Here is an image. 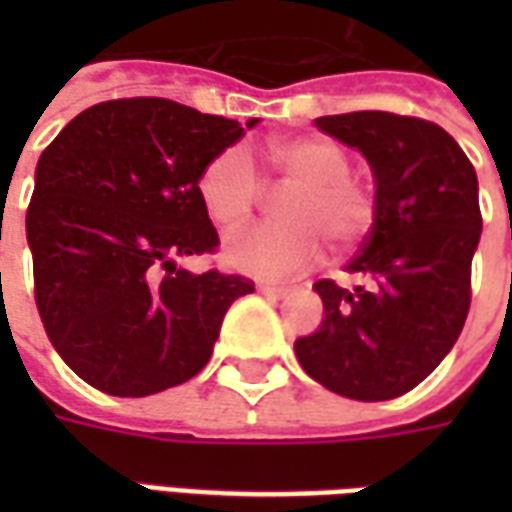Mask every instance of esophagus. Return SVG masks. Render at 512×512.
Returning <instances> with one entry per match:
<instances>
[{
  "mask_svg": "<svg viewBox=\"0 0 512 512\" xmlns=\"http://www.w3.org/2000/svg\"><path fill=\"white\" fill-rule=\"evenodd\" d=\"M257 290H260V293H266V296H271V299H282V296H288V288H285V285H268V282H260Z\"/></svg>",
  "mask_w": 512,
  "mask_h": 512,
  "instance_id": "esophagus-1",
  "label": "esophagus"
}]
</instances>
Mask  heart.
<instances>
[{
	"label": "heart",
	"instance_id": "heart-1",
	"mask_svg": "<svg viewBox=\"0 0 512 512\" xmlns=\"http://www.w3.org/2000/svg\"><path fill=\"white\" fill-rule=\"evenodd\" d=\"M268 167L279 186L288 224H260L224 244V263L252 277H288L321 257V238L337 252H351L376 224V197L351 178V156L326 136H290L268 150ZM197 194L211 222L235 230L252 219L266 197L255 156L230 145L202 167Z\"/></svg>",
	"mask_w": 512,
	"mask_h": 512
}]
</instances>
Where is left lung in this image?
Segmentation results:
<instances>
[{"mask_svg":"<svg viewBox=\"0 0 512 512\" xmlns=\"http://www.w3.org/2000/svg\"><path fill=\"white\" fill-rule=\"evenodd\" d=\"M315 126L367 158L376 224L348 263L362 285H312L326 318L296 340V359L337 395L392 400L439 367L466 323L483 230L477 175L461 145L422 117L348 112Z\"/></svg>","mask_w":512,"mask_h":512,"instance_id":"8db88e82","label":"left lung"}]
</instances>
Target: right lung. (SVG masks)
<instances>
[{
    "label": "right lung",
    "mask_w": 512,
    "mask_h": 512,
    "mask_svg": "<svg viewBox=\"0 0 512 512\" xmlns=\"http://www.w3.org/2000/svg\"><path fill=\"white\" fill-rule=\"evenodd\" d=\"M252 126L257 117L244 126L167 98H117L40 153L27 208L35 304L82 381L145 397L208 365L224 312L255 282L175 260L219 246L197 180Z\"/></svg>",
    "instance_id": "obj_1"
}]
</instances>
